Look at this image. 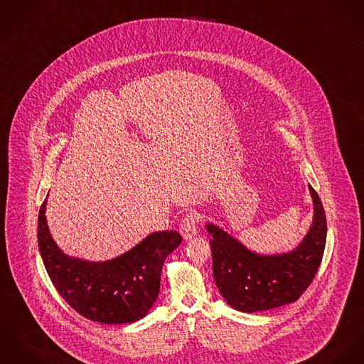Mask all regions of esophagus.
I'll list each match as a JSON object with an SVG mask.
<instances>
[{"instance_id":"obj_1","label":"esophagus","mask_w":364,"mask_h":364,"mask_svg":"<svg viewBox=\"0 0 364 364\" xmlns=\"http://www.w3.org/2000/svg\"><path fill=\"white\" fill-rule=\"evenodd\" d=\"M198 217L196 213H189L183 217L182 223H181V228L179 231L182 233L183 239H192L196 233H198Z\"/></svg>"}]
</instances>
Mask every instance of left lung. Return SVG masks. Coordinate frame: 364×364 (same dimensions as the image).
I'll use <instances>...</instances> for the list:
<instances>
[{
	"label": "left lung",
	"mask_w": 364,
	"mask_h": 364,
	"mask_svg": "<svg viewBox=\"0 0 364 364\" xmlns=\"http://www.w3.org/2000/svg\"><path fill=\"white\" fill-rule=\"evenodd\" d=\"M314 215L298 247L288 253L259 255L214 224L211 235L213 275L218 291L237 311L255 313L296 301L321 264L327 240L323 203L309 185Z\"/></svg>",
	"instance_id": "8db88e82"
}]
</instances>
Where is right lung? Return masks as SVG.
I'll return each mask as SVG.
<instances>
[{"label": "right lung", "instance_id": "obj_1", "mask_svg": "<svg viewBox=\"0 0 364 364\" xmlns=\"http://www.w3.org/2000/svg\"><path fill=\"white\" fill-rule=\"evenodd\" d=\"M47 198L37 223L38 250L58 294L80 316L101 324H129L156 303L166 256L182 242L176 231L153 232L129 252L87 262L65 255L54 242L46 218Z\"/></svg>", "mask_w": 364, "mask_h": 364}]
</instances>
